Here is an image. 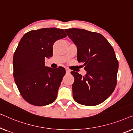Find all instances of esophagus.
I'll use <instances>...</instances> for the list:
<instances>
[{
    "label": "esophagus",
    "instance_id": "esophagus-1",
    "mask_svg": "<svg viewBox=\"0 0 133 133\" xmlns=\"http://www.w3.org/2000/svg\"><path fill=\"white\" fill-rule=\"evenodd\" d=\"M65 70H66V72L67 74L70 73V70H69V69H68V68H65Z\"/></svg>",
    "mask_w": 133,
    "mask_h": 133
}]
</instances>
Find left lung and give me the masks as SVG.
<instances>
[{"mask_svg":"<svg viewBox=\"0 0 133 133\" xmlns=\"http://www.w3.org/2000/svg\"><path fill=\"white\" fill-rule=\"evenodd\" d=\"M65 31L77 46V61L87 71L84 76L71 72L74 77V100L86 106L99 105L112 93L117 83L119 63L113 48L97 32L75 28Z\"/></svg>","mask_w":133,"mask_h":133,"instance_id":"left-lung-1","label":"left lung"}]
</instances>
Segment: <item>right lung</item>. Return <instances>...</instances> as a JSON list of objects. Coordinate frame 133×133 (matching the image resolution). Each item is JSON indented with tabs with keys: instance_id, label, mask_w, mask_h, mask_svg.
<instances>
[{
	"instance_id": "add662e5",
	"label": "right lung",
	"mask_w": 133,
	"mask_h": 133,
	"mask_svg": "<svg viewBox=\"0 0 133 133\" xmlns=\"http://www.w3.org/2000/svg\"><path fill=\"white\" fill-rule=\"evenodd\" d=\"M66 37L63 29L30 31L20 41L13 56V76L20 93L26 102L45 106L56 99L65 70L46 66L45 58L52 56L56 41Z\"/></svg>"
}]
</instances>
